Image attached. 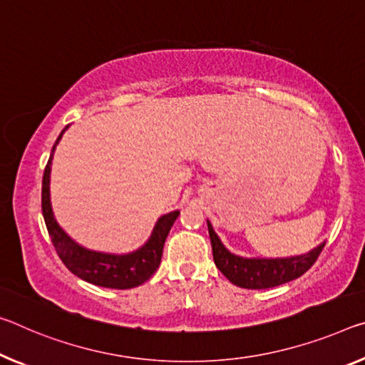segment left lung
<instances>
[{"label":"left lung","mask_w":365,"mask_h":365,"mask_svg":"<svg viewBox=\"0 0 365 365\" xmlns=\"http://www.w3.org/2000/svg\"><path fill=\"white\" fill-rule=\"evenodd\" d=\"M207 230H210L214 263L232 284L244 289H268L297 279L310 269L325 247L323 242L305 255L291 258H244L234 255L222 245L210 221H207Z\"/></svg>","instance_id":"1"}]
</instances>
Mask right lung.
Instances as JSON below:
<instances>
[{"label":"right lung","mask_w":365,"mask_h":365,"mask_svg":"<svg viewBox=\"0 0 365 365\" xmlns=\"http://www.w3.org/2000/svg\"><path fill=\"white\" fill-rule=\"evenodd\" d=\"M65 130L60 133L53 148H51V154L47 162V167H45L42 180V212L45 224H47L51 244H53L58 257L61 258V262L65 263L66 268L73 274L81 277V279L91 282V284L108 289H131L140 286L143 282H146L155 273V269L159 268L165 239L180 211H172L159 217V221L155 222L153 234L146 244L141 248H138L136 252L126 253V255L92 252L76 244L58 225L50 203L51 159H53L55 148L60 143Z\"/></svg>","instance_id":"obj_1"}]
</instances>
